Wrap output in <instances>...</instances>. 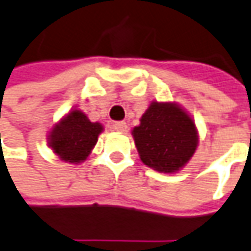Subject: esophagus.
<instances>
[{"instance_id":"34e87169","label":"esophagus","mask_w":251,"mask_h":251,"mask_svg":"<svg viewBox=\"0 0 251 251\" xmlns=\"http://www.w3.org/2000/svg\"><path fill=\"white\" fill-rule=\"evenodd\" d=\"M112 127H113V129L117 131V132H124V131L127 129V124H126L124 122H116L113 123V126H112Z\"/></svg>"}]
</instances>
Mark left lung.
<instances>
[{"mask_svg": "<svg viewBox=\"0 0 251 251\" xmlns=\"http://www.w3.org/2000/svg\"><path fill=\"white\" fill-rule=\"evenodd\" d=\"M131 134L141 161L161 174L184 168L200 143L194 119L174 101H151Z\"/></svg>", "mask_w": 251, "mask_h": 251, "instance_id": "obj_1", "label": "left lung"}]
</instances>
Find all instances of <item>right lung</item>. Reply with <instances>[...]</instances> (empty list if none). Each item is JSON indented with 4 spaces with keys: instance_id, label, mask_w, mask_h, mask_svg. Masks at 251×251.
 <instances>
[{
    "instance_id": "add662e5",
    "label": "right lung",
    "mask_w": 251,
    "mask_h": 251,
    "mask_svg": "<svg viewBox=\"0 0 251 251\" xmlns=\"http://www.w3.org/2000/svg\"><path fill=\"white\" fill-rule=\"evenodd\" d=\"M101 132V123L91 122L84 112L74 108L50 128L48 146L61 161L77 165L91 154Z\"/></svg>"
}]
</instances>
